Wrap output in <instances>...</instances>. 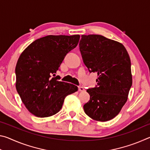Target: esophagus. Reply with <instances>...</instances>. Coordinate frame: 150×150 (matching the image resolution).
<instances>
[{"label":"esophagus","mask_w":150,"mask_h":150,"mask_svg":"<svg viewBox=\"0 0 150 150\" xmlns=\"http://www.w3.org/2000/svg\"><path fill=\"white\" fill-rule=\"evenodd\" d=\"M78 89H79V91H80V92H82V91H85L84 87H81V86H79Z\"/></svg>","instance_id":"1"}]
</instances>
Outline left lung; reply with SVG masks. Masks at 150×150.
<instances>
[{
	"mask_svg": "<svg viewBox=\"0 0 150 150\" xmlns=\"http://www.w3.org/2000/svg\"><path fill=\"white\" fill-rule=\"evenodd\" d=\"M79 50L89 72L98 75L97 85L87 90L85 112L95 120H110L125 105L132 85L129 55L122 44L101 35H81Z\"/></svg>",
	"mask_w": 150,
	"mask_h": 150,
	"instance_id": "8db88e82",
	"label": "left lung"
}]
</instances>
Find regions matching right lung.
I'll use <instances>...</instances> for the list:
<instances>
[{
	"mask_svg": "<svg viewBox=\"0 0 150 150\" xmlns=\"http://www.w3.org/2000/svg\"><path fill=\"white\" fill-rule=\"evenodd\" d=\"M79 38V35H47L33 42L20 55L15 69L16 88L22 103L35 116L55 115L66 96L78 90L77 86L52 76Z\"/></svg>",
	"mask_w": 150,
	"mask_h": 150,
	"instance_id": "obj_1",
	"label": "right lung"
}]
</instances>
